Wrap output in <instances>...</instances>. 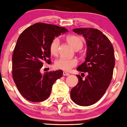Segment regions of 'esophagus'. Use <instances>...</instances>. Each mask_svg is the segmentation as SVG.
<instances>
[{"instance_id":"34e87169","label":"esophagus","mask_w":127,"mask_h":127,"mask_svg":"<svg viewBox=\"0 0 127 127\" xmlns=\"http://www.w3.org/2000/svg\"><path fill=\"white\" fill-rule=\"evenodd\" d=\"M63 75H64V76H69V74L68 73V72H67L64 71L63 72Z\"/></svg>"}]
</instances>
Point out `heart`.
Returning <instances> with one entry per match:
<instances>
[{
	"label": "heart",
	"instance_id": "heart-1",
	"mask_svg": "<svg viewBox=\"0 0 127 127\" xmlns=\"http://www.w3.org/2000/svg\"><path fill=\"white\" fill-rule=\"evenodd\" d=\"M67 42L70 44L75 50L78 48H81L83 46V41L79 37L76 35H69L67 37ZM60 41L58 38H55L51 42L49 47L50 54L53 56H57L58 54ZM77 60L76 58H60L55 62V67L57 69L69 71L73 67L77 65Z\"/></svg>",
	"mask_w": 127,
	"mask_h": 127
}]
</instances>
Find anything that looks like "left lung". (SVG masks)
I'll use <instances>...</instances> for the list:
<instances>
[{"mask_svg":"<svg viewBox=\"0 0 127 127\" xmlns=\"http://www.w3.org/2000/svg\"><path fill=\"white\" fill-rule=\"evenodd\" d=\"M73 32L86 39V57L77 70L87 72L88 75L84 79L76 75L79 81L70 91V97L76 104L88 106L102 97L111 83L115 64L114 48L109 39L98 29H75Z\"/></svg>","mask_w":127,"mask_h":127,"instance_id":"8db88e82","label":"left lung"}]
</instances>
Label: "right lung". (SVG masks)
I'll return each instance as SVG.
<instances>
[{"label":"right lung","mask_w":127,"mask_h":127,"mask_svg":"<svg viewBox=\"0 0 127 127\" xmlns=\"http://www.w3.org/2000/svg\"><path fill=\"white\" fill-rule=\"evenodd\" d=\"M67 32L64 27L37 23L27 28L19 36L12 58L13 78L20 94L29 101L46 100L54 83L62 77V70L43 74L40 70L44 64L51 63L49 50L51 41Z\"/></svg>","instance_id":"1"}]
</instances>
